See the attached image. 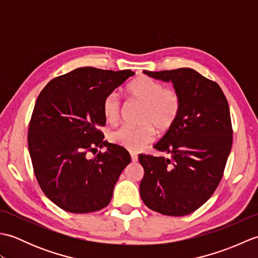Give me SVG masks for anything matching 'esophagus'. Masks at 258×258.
Wrapping results in <instances>:
<instances>
[{"mask_svg": "<svg viewBox=\"0 0 258 258\" xmlns=\"http://www.w3.org/2000/svg\"><path fill=\"white\" fill-rule=\"evenodd\" d=\"M131 158H132V162H138V160H139V156L136 155V154H134V153H132V154H131Z\"/></svg>", "mask_w": 258, "mask_h": 258, "instance_id": "34e87169", "label": "esophagus"}]
</instances>
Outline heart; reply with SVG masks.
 <instances>
[{"label": "heart", "instance_id": "heart-1", "mask_svg": "<svg viewBox=\"0 0 258 258\" xmlns=\"http://www.w3.org/2000/svg\"><path fill=\"white\" fill-rule=\"evenodd\" d=\"M130 96L143 104L140 127L124 125L114 131L111 140L132 152H139L150 144L155 138L156 127L160 132H166L176 122L182 107L179 92L172 86H164L161 82L149 76H141L127 86ZM120 101L117 94L111 93L103 102V114L109 124L119 118Z\"/></svg>", "mask_w": 258, "mask_h": 258}]
</instances>
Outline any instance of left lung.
I'll return each mask as SVG.
<instances>
[{
    "label": "left lung",
    "instance_id": "8db88e82",
    "mask_svg": "<svg viewBox=\"0 0 258 258\" xmlns=\"http://www.w3.org/2000/svg\"><path fill=\"white\" fill-rule=\"evenodd\" d=\"M144 73L172 82L182 98L178 118L154 145L171 157L141 154L140 194L152 211L184 216L213 195L223 177L233 143L231 113L216 82L193 69Z\"/></svg>",
    "mask_w": 258,
    "mask_h": 258
}]
</instances>
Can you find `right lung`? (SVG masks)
Segmentation results:
<instances>
[{
	"label": "right lung",
	"mask_w": 258,
	"mask_h": 258,
	"mask_svg": "<svg viewBox=\"0 0 258 258\" xmlns=\"http://www.w3.org/2000/svg\"><path fill=\"white\" fill-rule=\"evenodd\" d=\"M135 73L80 68L53 79L38 95L27 144L35 177L48 199L62 210L84 214L111 202L114 186L131 162L124 147L104 141L103 102ZM104 153L87 158L96 147Z\"/></svg>",
	"instance_id": "add662e5"
}]
</instances>
